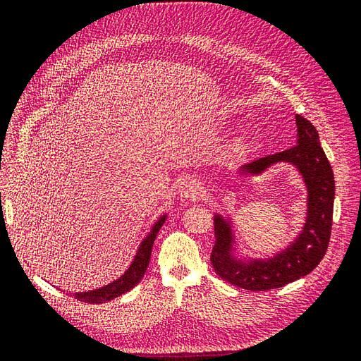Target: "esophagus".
Instances as JSON below:
<instances>
[{
  "mask_svg": "<svg viewBox=\"0 0 361 361\" xmlns=\"http://www.w3.org/2000/svg\"><path fill=\"white\" fill-rule=\"evenodd\" d=\"M202 191V183L195 176L185 178L180 183V195L185 199H197V195Z\"/></svg>",
  "mask_w": 361,
  "mask_h": 361,
  "instance_id": "esophagus-1",
  "label": "esophagus"
}]
</instances>
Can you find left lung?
I'll return each instance as SVG.
<instances>
[{
	"label": "left lung",
	"instance_id": "1",
	"mask_svg": "<svg viewBox=\"0 0 361 361\" xmlns=\"http://www.w3.org/2000/svg\"><path fill=\"white\" fill-rule=\"evenodd\" d=\"M297 146L274 155L259 158L241 167V173L259 174L276 162H290L298 169L307 187V218L298 238L281 253L268 260H236L232 255V231L221 215L214 216L215 244L211 264L215 272L231 285L247 290L283 288L307 276L325 256L329 248L333 206L334 174L321 147L316 128L297 114Z\"/></svg>",
	"mask_w": 361,
	"mask_h": 361
}]
</instances>
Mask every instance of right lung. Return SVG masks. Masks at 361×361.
<instances>
[{
	"label": "right lung",
	"mask_w": 361,
	"mask_h": 361,
	"mask_svg": "<svg viewBox=\"0 0 361 361\" xmlns=\"http://www.w3.org/2000/svg\"><path fill=\"white\" fill-rule=\"evenodd\" d=\"M164 221H166V215H162L159 220L154 224V227H152L150 233L145 238V241L141 243L137 255L133 260V264H130V267L128 268V271L125 272V274L117 279L116 281L110 283V285H106L101 289H94V290H90V292H78V293H73V297L76 300L80 301H84V302H90V304H101V302H105V301H111L117 297H120V295L128 292L133 289L134 286H137L140 280L143 279L145 272L149 267V260H150V255H152V247H154V243H155V238L159 232L161 226L164 224Z\"/></svg>",
	"instance_id": "right-lung-1"
}]
</instances>
